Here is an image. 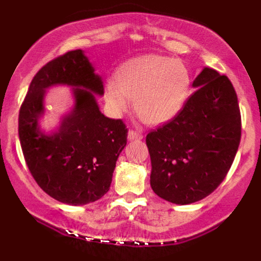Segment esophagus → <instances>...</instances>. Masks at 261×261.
<instances>
[{"mask_svg":"<svg viewBox=\"0 0 261 261\" xmlns=\"http://www.w3.org/2000/svg\"><path fill=\"white\" fill-rule=\"evenodd\" d=\"M142 134L141 133H137V131L135 130H130L127 134V139L130 141H139V140H142Z\"/></svg>","mask_w":261,"mask_h":261,"instance_id":"1","label":"esophagus"}]
</instances>
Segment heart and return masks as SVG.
Masks as SVG:
<instances>
[{
    "label": "heart",
    "mask_w": 261,
    "mask_h": 261,
    "mask_svg": "<svg viewBox=\"0 0 261 261\" xmlns=\"http://www.w3.org/2000/svg\"><path fill=\"white\" fill-rule=\"evenodd\" d=\"M190 91V74L179 60L139 56L119 66L106 85V100L114 114L134 107L142 120L162 124L180 112Z\"/></svg>",
    "instance_id": "1"
}]
</instances>
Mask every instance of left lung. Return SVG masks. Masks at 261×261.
Segmentation results:
<instances>
[{
  "mask_svg": "<svg viewBox=\"0 0 261 261\" xmlns=\"http://www.w3.org/2000/svg\"><path fill=\"white\" fill-rule=\"evenodd\" d=\"M193 86L197 89L180 112L146 136L152 190L178 205L216 190L241 142V110L228 77L205 67Z\"/></svg>",
  "mask_w": 261,
  "mask_h": 261,
  "instance_id": "left-lung-1",
  "label": "left lung"
}]
</instances>
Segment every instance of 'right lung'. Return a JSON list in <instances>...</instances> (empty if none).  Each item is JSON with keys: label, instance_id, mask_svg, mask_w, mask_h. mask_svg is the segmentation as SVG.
Returning a JSON list of instances; mask_svg holds the SVG:
<instances>
[{"label": "right lung", "instance_id": "add662e5", "mask_svg": "<svg viewBox=\"0 0 261 261\" xmlns=\"http://www.w3.org/2000/svg\"><path fill=\"white\" fill-rule=\"evenodd\" d=\"M55 84L72 85L76 104L58 133L44 135L37 119L43 112L44 89ZM87 89L103 94L101 79L82 50L67 51L38 71L18 118L20 146L34 180L53 199L74 206L97 201L108 193L127 142L124 121L104 116Z\"/></svg>", "mask_w": 261, "mask_h": 261}]
</instances>
